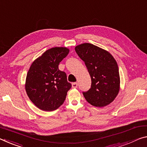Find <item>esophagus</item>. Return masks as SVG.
Masks as SVG:
<instances>
[{
    "label": "esophagus",
    "instance_id": "34e87169",
    "mask_svg": "<svg viewBox=\"0 0 147 147\" xmlns=\"http://www.w3.org/2000/svg\"><path fill=\"white\" fill-rule=\"evenodd\" d=\"M77 86H78V84L76 82H74L72 84V88H77Z\"/></svg>",
    "mask_w": 147,
    "mask_h": 147
}]
</instances>
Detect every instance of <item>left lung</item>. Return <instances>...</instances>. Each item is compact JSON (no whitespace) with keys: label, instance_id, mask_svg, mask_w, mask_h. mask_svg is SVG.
Listing matches in <instances>:
<instances>
[{"label":"left lung","instance_id":"obj_1","mask_svg":"<svg viewBox=\"0 0 147 147\" xmlns=\"http://www.w3.org/2000/svg\"><path fill=\"white\" fill-rule=\"evenodd\" d=\"M75 51L87 67L92 79L91 88L83 95L88 103L96 107L111 103L120 88L119 69L108 51L90 43L76 46Z\"/></svg>","mask_w":147,"mask_h":147}]
</instances>
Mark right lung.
Wrapping results in <instances>:
<instances>
[{
    "label": "right lung",
    "mask_w": 147,
    "mask_h": 147,
    "mask_svg": "<svg viewBox=\"0 0 147 147\" xmlns=\"http://www.w3.org/2000/svg\"><path fill=\"white\" fill-rule=\"evenodd\" d=\"M69 52V49L66 47L52 48L36 58L30 67L25 91L32 103L40 110H56L66 99L71 84L58 66Z\"/></svg>",
    "instance_id": "right-lung-1"
}]
</instances>
